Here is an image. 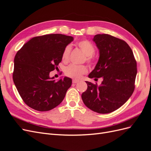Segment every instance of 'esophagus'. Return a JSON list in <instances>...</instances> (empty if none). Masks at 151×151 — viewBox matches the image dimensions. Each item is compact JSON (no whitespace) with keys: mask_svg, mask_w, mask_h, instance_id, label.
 Instances as JSON below:
<instances>
[{"mask_svg":"<svg viewBox=\"0 0 151 151\" xmlns=\"http://www.w3.org/2000/svg\"><path fill=\"white\" fill-rule=\"evenodd\" d=\"M79 80H76V79H73L72 80V83H74V84H76V83H78V82H79Z\"/></svg>","mask_w":151,"mask_h":151,"instance_id":"esophagus-1","label":"esophagus"}]
</instances>
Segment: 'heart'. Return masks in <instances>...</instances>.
I'll list each match as a JSON object with an SVG mask.
<instances>
[{
    "label": "heart",
    "mask_w": 151,
    "mask_h": 151,
    "mask_svg": "<svg viewBox=\"0 0 151 151\" xmlns=\"http://www.w3.org/2000/svg\"><path fill=\"white\" fill-rule=\"evenodd\" d=\"M77 45L86 55V61L89 64H93L94 62L95 58L93 54L95 52V47L93 44L88 40H83L77 43ZM72 47L68 45L63 49L62 59L63 62H67L69 60L70 54ZM65 74L74 79H79L80 77L88 72V68L85 65H76L71 64L65 68Z\"/></svg>",
    "instance_id": "obj_1"
}]
</instances>
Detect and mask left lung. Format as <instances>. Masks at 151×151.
<instances>
[{
	"label": "left lung",
	"instance_id": "left-lung-1",
	"mask_svg": "<svg viewBox=\"0 0 151 151\" xmlns=\"http://www.w3.org/2000/svg\"><path fill=\"white\" fill-rule=\"evenodd\" d=\"M99 50V60L89 74L91 79L102 77L101 85L86 81L88 89L82 94L86 106L93 111L106 114L121 107L135 89L137 62L125 41L108 34L94 36Z\"/></svg>",
	"mask_w": 151,
	"mask_h": 151
}]
</instances>
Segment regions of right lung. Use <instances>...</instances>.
I'll return each instance as SVG.
<instances>
[{
	"instance_id": "obj_1",
	"label": "right lung",
	"mask_w": 151,
	"mask_h": 151,
	"mask_svg": "<svg viewBox=\"0 0 151 151\" xmlns=\"http://www.w3.org/2000/svg\"><path fill=\"white\" fill-rule=\"evenodd\" d=\"M74 38L62 34L36 36L18 50L14 58L13 81L22 99L40 111L51 110L60 104L72 84L64 77L58 81L50 72L57 69L63 49Z\"/></svg>"
}]
</instances>
